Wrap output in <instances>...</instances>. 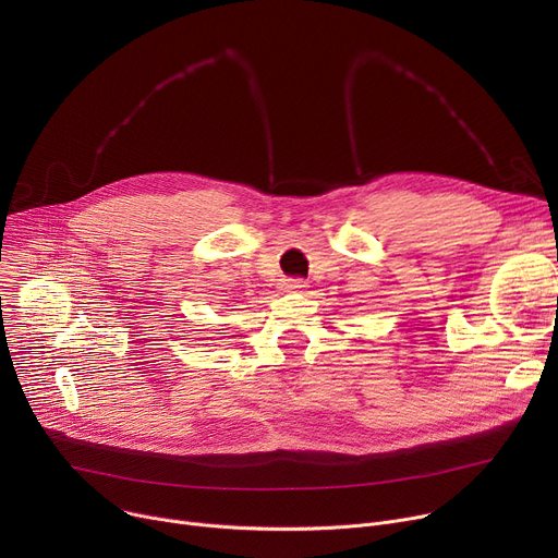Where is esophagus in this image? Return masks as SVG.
Returning a JSON list of instances; mask_svg holds the SVG:
<instances>
[{"instance_id":"1","label":"esophagus","mask_w":558,"mask_h":558,"mask_svg":"<svg viewBox=\"0 0 558 558\" xmlns=\"http://www.w3.org/2000/svg\"><path fill=\"white\" fill-rule=\"evenodd\" d=\"M305 287H307L305 280H300V278H289V280H284V291H302Z\"/></svg>"}]
</instances>
